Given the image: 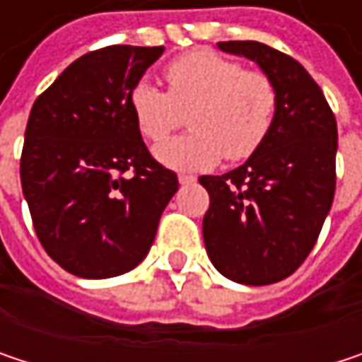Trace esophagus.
I'll return each mask as SVG.
<instances>
[{
	"instance_id": "34e87169",
	"label": "esophagus",
	"mask_w": 362,
	"mask_h": 362,
	"mask_svg": "<svg viewBox=\"0 0 362 362\" xmlns=\"http://www.w3.org/2000/svg\"><path fill=\"white\" fill-rule=\"evenodd\" d=\"M178 182H180L182 186H186V184H194L197 178H194V176H188V174H180V176H178Z\"/></svg>"
}]
</instances>
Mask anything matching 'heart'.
<instances>
[{
    "mask_svg": "<svg viewBox=\"0 0 362 362\" xmlns=\"http://www.w3.org/2000/svg\"><path fill=\"white\" fill-rule=\"evenodd\" d=\"M168 92L148 79L129 92V109L146 140H160L191 110L192 132L161 141L155 159L176 172H205L222 157L241 161L266 140L274 112L272 81L255 71H243L237 60L209 49L176 58L168 71Z\"/></svg>",
    "mask_w": 362,
    "mask_h": 362,
    "instance_id": "obj_1",
    "label": "heart"
}]
</instances>
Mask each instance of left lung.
<instances>
[{
  "label": "left lung",
  "mask_w": 362,
  "mask_h": 362,
  "mask_svg": "<svg viewBox=\"0 0 362 362\" xmlns=\"http://www.w3.org/2000/svg\"><path fill=\"white\" fill-rule=\"evenodd\" d=\"M272 81L276 112L262 146L237 170L201 176L209 192L205 250L220 274L270 285L300 268L315 247L335 192L337 123L308 71L259 41H220Z\"/></svg>",
  "instance_id": "1"
}]
</instances>
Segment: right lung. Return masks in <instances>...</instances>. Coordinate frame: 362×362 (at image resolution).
Wrapping results in <instances>:
<instances>
[{"mask_svg":"<svg viewBox=\"0 0 362 362\" xmlns=\"http://www.w3.org/2000/svg\"><path fill=\"white\" fill-rule=\"evenodd\" d=\"M163 49L90 52L31 109L23 194L43 250L75 276L110 279L136 268L178 190V176L151 157L129 109L132 88Z\"/></svg>","mask_w":362,"mask_h":362,"instance_id":"right-lung-1","label":"right lung"}]
</instances>
